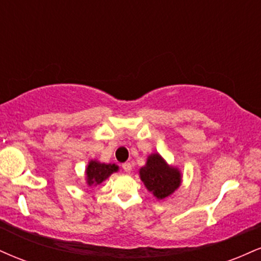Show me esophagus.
Wrapping results in <instances>:
<instances>
[{"label": "esophagus", "instance_id": "1", "mask_svg": "<svg viewBox=\"0 0 261 261\" xmlns=\"http://www.w3.org/2000/svg\"><path fill=\"white\" fill-rule=\"evenodd\" d=\"M122 169L125 170L126 173H130L131 170H133V164L130 163V162H126V163H122Z\"/></svg>", "mask_w": 261, "mask_h": 261}]
</instances>
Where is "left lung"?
I'll use <instances>...</instances> for the list:
<instances>
[{
    "instance_id": "left-lung-1",
    "label": "left lung",
    "mask_w": 261,
    "mask_h": 261,
    "mask_svg": "<svg viewBox=\"0 0 261 261\" xmlns=\"http://www.w3.org/2000/svg\"><path fill=\"white\" fill-rule=\"evenodd\" d=\"M140 176L146 188L160 200L169 196L180 185L179 170L169 167L157 153L149 155L146 166L140 169Z\"/></svg>"
}]
</instances>
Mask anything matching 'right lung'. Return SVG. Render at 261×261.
<instances>
[{
    "label": "right lung",
    "instance_id": "right-lung-1",
    "mask_svg": "<svg viewBox=\"0 0 261 261\" xmlns=\"http://www.w3.org/2000/svg\"><path fill=\"white\" fill-rule=\"evenodd\" d=\"M116 170H118V166H115V164H106L91 161L86 169L87 182H88V185L100 184L101 181L106 180L108 176L112 173L116 172Z\"/></svg>",
    "mask_w": 261,
    "mask_h": 261
}]
</instances>
